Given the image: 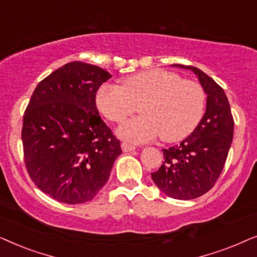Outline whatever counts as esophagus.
<instances>
[{
    "label": "esophagus",
    "mask_w": 257,
    "mask_h": 257,
    "mask_svg": "<svg viewBox=\"0 0 257 257\" xmlns=\"http://www.w3.org/2000/svg\"><path fill=\"white\" fill-rule=\"evenodd\" d=\"M121 150H122V152H132V151L136 150V147L131 145V144L122 143L121 144Z\"/></svg>",
    "instance_id": "1"
}]
</instances>
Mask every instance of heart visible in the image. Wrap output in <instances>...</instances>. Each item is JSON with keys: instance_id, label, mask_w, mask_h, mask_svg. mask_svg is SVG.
<instances>
[{"instance_id": "b5f03b06", "label": "heart", "mask_w": 257, "mask_h": 257, "mask_svg": "<svg viewBox=\"0 0 257 257\" xmlns=\"http://www.w3.org/2000/svg\"><path fill=\"white\" fill-rule=\"evenodd\" d=\"M98 110L108 120L122 122L142 104V117L118 128L130 143L144 144L161 136L165 142L185 139L201 120L206 96L201 85L178 73L151 69L126 77L121 86L104 85L96 96Z\"/></svg>"}]
</instances>
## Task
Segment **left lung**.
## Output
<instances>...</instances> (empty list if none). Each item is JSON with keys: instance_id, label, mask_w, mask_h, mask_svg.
<instances>
[{"instance_id": "1", "label": "left lung", "mask_w": 257, "mask_h": 257, "mask_svg": "<svg viewBox=\"0 0 257 257\" xmlns=\"http://www.w3.org/2000/svg\"><path fill=\"white\" fill-rule=\"evenodd\" d=\"M191 70L207 96L206 112L198 126L179 145L163 149L164 164L152 180L164 194L178 200L199 198L220 177L233 142L234 120L222 87L195 66L172 64Z\"/></svg>"}]
</instances>
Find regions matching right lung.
Here are the masks:
<instances>
[{
	"label": "right lung",
	"instance_id": "add662e5",
	"mask_svg": "<svg viewBox=\"0 0 257 257\" xmlns=\"http://www.w3.org/2000/svg\"><path fill=\"white\" fill-rule=\"evenodd\" d=\"M111 75L71 62L38 83L23 117L24 161L35 185L63 203L92 200L121 154L101 120L96 93Z\"/></svg>",
	"mask_w": 257,
	"mask_h": 257
}]
</instances>
